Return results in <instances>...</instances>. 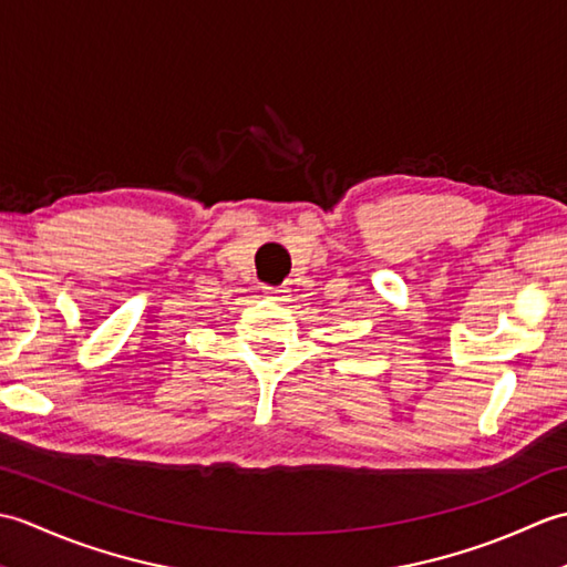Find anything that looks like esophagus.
<instances>
[{
    "mask_svg": "<svg viewBox=\"0 0 567 567\" xmlns=\"http://www.w3.org/2000/svg\"><path fill=\"white\" fill-rule=\"evenodd\" d=\"M262 290L270 299H277V302H282V299L287 297V290H282V287H262Z\"/></svg>",
    "mask_w": 567,
    "mask_h": 567,
    "instance_id": "1",
    "label": "esophagus"
}]
</instances>
